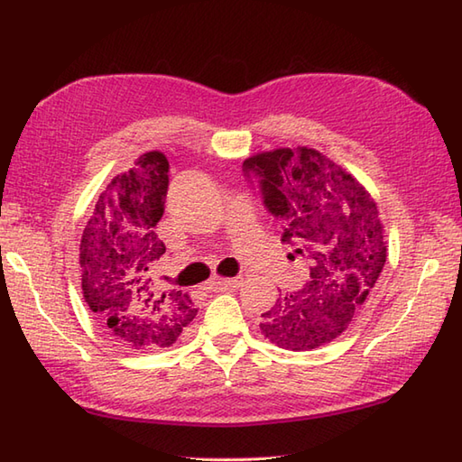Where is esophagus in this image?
Wrapping results in <instances>:
<instances>
[{"mask_svg":"<svg viewBox=\"0 0 462 462\" xmlns=\"http://www.w3.org/2000/svg\"><path fill=\"white\" fill-rule=\"evenodd\" d=\"M241 283H243L241 277H233V279H219V281H215L213 287L217 289V291H231V289H237Z\"/></svg>","mask_w":462,"mask_h":462,"instance_id":"1","label":"esophagus"}]
</instances>
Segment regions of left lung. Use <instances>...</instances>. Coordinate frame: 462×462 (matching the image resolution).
<instances>
[{"label":"left lung","instance_id":"obj_1","mask_svg":"<svg viewBox=\"0 0 462 462\" xmlns=\"http://www.w3.org/2000/svg\"><path fill=\"white\" fill-rule=\"evenodd\" d=\"M281 241L309 265L297 293L263 313L261 333L281 349L309 351L335 341L361 313L387 261L379 209L369 191L323 153L275 149L245 159Z\"/></svg>","mask_w":462,"mask_h":462}]
</instances>
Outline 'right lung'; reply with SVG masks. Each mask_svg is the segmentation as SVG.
Masks as SVG:
<instances>
[{
    "label": "right lung",
    "mask_w": 462,
    "mask_h": 462,
    "mask_svg": "<svg viewBox=\"0 0 462 462\" xmlns=\"http://www.w3.org/2000/svg\"><path fill=\"white\" fill-rule=\"evenodd\" d=\"M169 162L141 155L99 195L79 245L81 289L107 335L131 349L177 341L197 307L181 289H167L155 273L165 245L155 233L165 211Z\"/></svg>",
    "instance_id": "1"
}]
</instances>
